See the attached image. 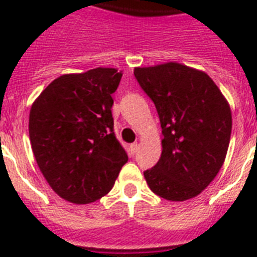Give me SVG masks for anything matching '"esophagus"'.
I'll use <instances>...</instances> for the list:
<instances>
[{"instance_id": "1", "label": "esophagus", "mask_w": 257, "mask_h": 257, "mask_svg": "<svg viewBox=\"0 0 257 257\" xmlns=\"http://www.w3.org/2000/svg\"><path fill=\"white\" fill-rule=\"evenodd\" d=\"M138 149H139L138 143H133V145L130 146V153L131 154H135V153L138 151Z\"/></svg>"}]
</instances>
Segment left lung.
Wrapping results in <instances>:
<instances>
[{"instance_id":"1","label":"left lung","mask_w":257,"mask_h":257,"mask_svg":"<svg viewBox=\"0 0 257 257\" xmlns=\"http://www.w3.org/2000/svg\"><path fill=\"white\" fill-rule=\"evenodd\" d=\"M134 75L156 104L164 138L160 161L143 176L168 201L198 196L220 172L229 146L232 112L204 71L169 61L135 67Z\"/></svg>"}]
</instances>
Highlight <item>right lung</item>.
I'll use <instances>...</instances> for the list:
<instances>
[{
  "mask_svg": "<svg viewBox=\"0 0 257 257\" xmlns=\"http://www.w3.org/2000/svg\"><path fill=\"white\" fill-rule=\"evenodd\" d=\"M123 72L97 67L65 73L48 85L29 112L36 162L57 196L88 204L110 192L127 162L111 108Z\"/></svg>",
  "mask_w": 257,
  "mask_h": 257,
  "instance_id": "add662e5",
  "label": "right lung"
}]
</instances>
